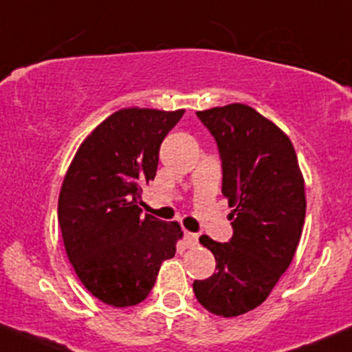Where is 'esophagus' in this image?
<instances>
[{"instance_id": "34e87169", "label": "esophagus", "mask_w": 352, "mask_h": 352, "mask_svg": "<svg viewBox=\"0 0 352 352\" xmlns=\"http://www.w3.org/2000/svg\"><path fill=\"white\" fill-rule=\"evenodd\" d=\"M184 242L188 249H194V247L199 245V235L192 234V232H185L184 234Z\"/></svg>"}]
</instances>
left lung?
<instances>
[{
	"mask_svg": "<svg viewBox=\"0 0 352 352\" xmlns=\"http://www.w3.org/2000/svg\"><path fill=\"white\" fill-rule=\"evenodd\" d=\"M197 117L217 142L234 234L223 244L200 237L215 272L194 280V292L208 312L235 318L267 299L294 257L306 217L304 179L287 135L254 108L232 103Z\"/></svg>",
	"mask_w": 352,
	"mask_h": 352,
	"instance_id": "obj_1",
	"label": "left lung"
}]
</instances>
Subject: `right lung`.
I'll list each match as a JSON object with an SVG mask.
<instances>
[{"instance_id":"right-lung-1","label":"right lung","mask_w":352,"mask_h":352,"mask_svg":"<svg viewBox=\"0 0 352 352\" xmlns=\"http://www.w3.org/2000/svg\"><path fill=\"white\" fill-rule=\"evenodd\" d=\"M184 111H115L85 138L65 175L58 199L65 250L82 284L108 306L142 302L184 235L179 222L142 217L138 207L162 142Z\"/></svg>"}]
</instances>
